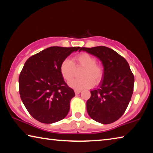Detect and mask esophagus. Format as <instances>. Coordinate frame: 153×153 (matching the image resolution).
Masks as SVG:
<instances>
[{"instance_id":"1","label":"esophagus","mask_w":153,"mask_h":153,"mask_svg":"<svg viewBox=\"0 0 153 153\" xmlns=\"http://www.w3.org/2000/svg\"><path fill=\"white\" fill-rule=\"evenodd\" d=\"M74 91H75V93H76V94H79V93L81 92V90H75Z\"/></svg>"}]
</instances>
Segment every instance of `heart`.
Segmentation results:
<instances>
[{"label":"heart","instance_id":"heart-1","mask_svg":"<svg viewBox=\"0 0 153 153\" xmlns=\"http://www.w3.org/2000/svg\"><path fill=\"white\" fill-rule=\"evenodd\" d=\"M76 67H83L81 79L72 80L69 83V86L76 90H83L94 86L101 82L105 73L104 67L92 55L87 53L78 54L74 57V62L66 59L62 61L60 65V71L62 76L67 82L74 78Z\"/></svg>","mask_w":153,"mask_h":153}]
</instances>
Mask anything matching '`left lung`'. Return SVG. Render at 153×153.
I'll return each instance as SVG.
<instances>
[{"label": "left lung", "instance_id": "obj_1", "mask_svg": "<svg viewBox=\"0 0 153 153\" xmlns=\"http://www.w3.org/2000/svg\"><path fill=\"white\" fill-rule=\"evenodd\" d=\"M81 51L97 56L105 69L99 88L90 91L87 112L97 122H115L125 113L133 94L134 76L129 64L122 56L106 46L82 47Z\"/></svg>", "mask_w": 153, "mask_h": 153}]
</instances>
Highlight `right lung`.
Returning a JSON list of instances; mask_svg holds the SVG:
<instances>
[{"instance_id": "1", "label": "right lung", "mask_w": 153, "mask_h": 153, "mask_svg": "<svg viewBox=\"0 0 153 153\" xmlns=\"http://www.w3.org/2000/svg\"><path fill=\"white\" fill-rule=\"evenodd\" d=\"M80 47L51 46L25 61L19 77L21 99L32 117L44 123L63 120L69 113L74 90L64 81L60 65Z\"/></svg>"}]
</instances>
